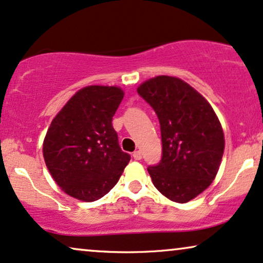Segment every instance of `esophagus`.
Wrapping results in <instances>:
<instances>
[{"label": "esophagus", "instance_id": "esophagus-1", "mask_svg": "<svg viewBox=\"0 0 263 263\" xmlns=\"http://www.w3.org/2000/svg\"><path fill=\"white\" fill-rule=\"evenodd\" d=\"M132 156H134L135 160H141V159H142V153L139 152V151H136V152H134V154H132Z\"/></svg>", "mask_w": 263, "mask_h": 263}]
</instances>
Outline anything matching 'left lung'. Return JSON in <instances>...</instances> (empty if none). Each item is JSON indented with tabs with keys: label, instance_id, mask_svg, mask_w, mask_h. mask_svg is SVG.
<instances>
[{
	"label": "left lung",
	"instance_id": "left-lung-1",
	"mask_svg": "<svg viewBox=\"0 0 263 263\" xmlns=\"http://www.w3.org/2000/svg\"><path fill=\"white\" fill-rule=\"evenodd\" d=\"M160 122L162 156L149 166L153 184L176 202L205 191L220 168L224 135L209 102L183 80L156 76L137 88Z\"/></svg>",
	"mask_w": 263,
	"mask_h": 263
}]
</instances>
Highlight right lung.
<instances>
[{
    "label": "right lung",
    "mask_w": 263,
    "mask_h": 263,
    "mask_svg": "<svg viewBox=\"0 0 263 263\" xmlns=\"http://www.w3.org/2000/svg\"><path fill=\"white\" fill-rule=\"evenodd\" d=\"M124 98L116 86H87L69 99L49 126L43 158L62 191L82 201L104 197L131 156L122 152L112 116Z\"/></svg>",
    "instance_id": "1"
}]
</instances>
